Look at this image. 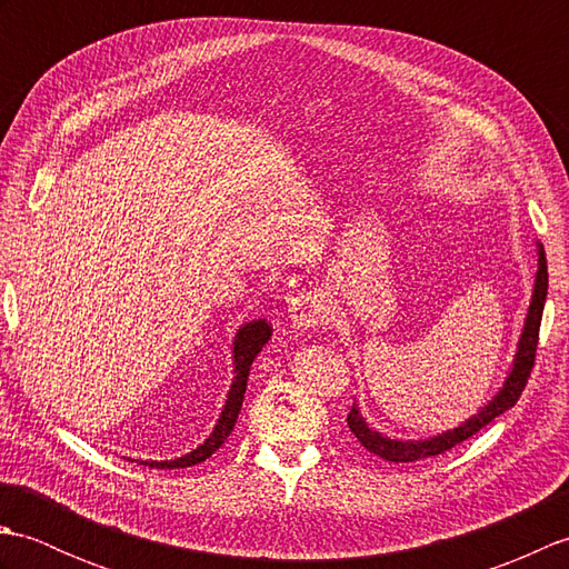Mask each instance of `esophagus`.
<instances>
[{"instance_id":"1","label":"esophagus","mask_w":569,"mask_h":569,"mask_svg":"<svg viewBox=\"0 0 569 569\" xmlns=\"http://www.w3.org/2000/svg\"><path fill=\"white\" fill-rule=\"evenodd\" d=\"M288 320L296 330H312V328H320V325L328 320V306H325V300L320 293H300L291 300V306H288Z\"/></svg>"}]
</instances>
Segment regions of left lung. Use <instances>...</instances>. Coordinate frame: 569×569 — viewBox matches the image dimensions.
Here are the masks:
<instances>
[{
	"instance_id": "left-lung-1",
	"label": "left lung",
	"mask_w": 569,
	"mask_h": 569,
	"mask_svg": "<svg viewBox=\"0 0 569 569\" xmlns=\"http://www.w3.org/2000/svg\"><path fill=\"white\" fill-rule=\"evenodd\" d=\"M546 296H548V263H546V251H542V244H538V271H536L533 296H530L528 316L523 322L521 337H518V347H516L513 365L509 369V377H506L497 396H493L489 403L481 406L475 416L467 418L462 426L445 430L428 440L389 438V435H383L377 428H371L367 418L361 416L359 406L355 403L347 416V426L355 432V438L361 442V447H367L369 452L386 459V462H416V459H426V457H435V455L452 450L455 445L471 438V435L479 432L485 426H489L493 418L506 413L509 408H513L518 396H521L526 389L530 369H533L538 330H540V320H542V308H546Z\"/></svg>"
}]
</instances>
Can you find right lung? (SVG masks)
I'll return each mask as SVG.
<instances>
[{
  "instance_id": "obj_1",
  "label": "right lung",
  "mask_w": 569,
  "mask_h": 569,
  "mask_svg": "<svg viewBox=\"0 0 569 569\" xmlns=\"http://www.w3.org/2000/svg\"><path fill=\"white\" fill-rule=\"evenodd\" d=\"M271 332H273V328L263 318L241 325V328L237 330L234 342H232L234 345L232 347L234 379H232V386H229V391H227V401L222 406V413H220V418H217L212 432L208 435V440L198 445L196 450L183 455V457L161 459V462H159V459H139V465H149V467H156V469H180V467L200 465L210 455L220 450L224 440L229 438V432L234 430V422H237V416L241 410V401H244L249 369L253 365V359H257V355L263 349V345L271 340Z\"/></svg>"
}]
</instances>
